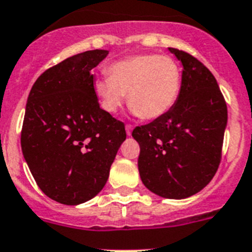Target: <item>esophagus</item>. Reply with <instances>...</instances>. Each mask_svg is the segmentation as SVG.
I'll return each mask as SVG.
<instances>
[{
    "instance_id": "1",
    "label": "esophagus",
    "mask_w": 252,
    "mask_h": 252,
    "mask_svg": "<svg viewBox=\"0 0 252 252\" xmlns=\"http://www.w3.org/2000/svg\"><path fill=\"white\" fill-rule=\"evenodd\" d=\"M132 130H133V126H129V124H126V136H130V134H132Z\"/></svg>"
}]
</instances>
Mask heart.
I'll return each mask as SVG.
<instances>
[{"label":"heart","mask_w":252,"mask_h":252,"mask_svg":"<svg viewBox=\"0 0 252 252\" xmlns=\"http://www.w3.org/2000/svg\"><path fill=\"white\" fill-rule=\"evenodd\" d=\"M110 77L94 80V94L107 114L122 107L128 94L133 115L154 120L165 115L178 100L182 70L169 56L146 54L116 61L109 67Z\"/></svg>","instance_id":"1"}]
</instances>
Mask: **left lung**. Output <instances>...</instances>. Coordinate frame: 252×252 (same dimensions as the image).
<instances>
[{"label":"left lung","mask_w":252,"mask_h":252,"mask_svg":"<svg viewBox=\"0 0 252 252\" xmlns=\"http://www.w3.org/2000/svg\"><path fill=\"white\" fill-rule=\"evenodd\" d=\"M182 65L178 100L165 115L137 126L142 183L164 198L182 200L210 183L220 162L227 105L208 67L185 51L168 48Z\"/></svg>","instance_id":"left-lung-1"}]
</instances>
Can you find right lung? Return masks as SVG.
I'll return each mask as SVG.
<instances>
[{"mask_svg": "<svg viewBox=\"0 0 252 252\" xmlns=\"http://www.w3.org/2000/svg\"><path fill=\"white\" fill-rule=\"evenodd\" d=\"M109 51L74 55L35 80L28 96L22 151L46 196L79 205L105 187L110 166L126 138L124 124L103 111L91 70Z\"/></svg>", "mask_w": 252, "mask_h": 252, "instance_id": "add662e5", "label": "right lung"}]
</instances>
